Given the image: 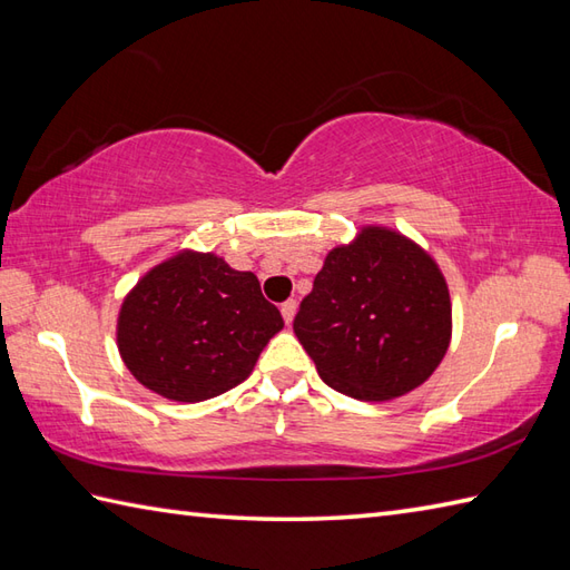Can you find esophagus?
<instances>
[{"instance_id": "obj_1", "label": "esophagus", "mask_w": 570, "mask_h": 570, "mask_svg": "<svg viewBox=\"0 0 570 570\" xmlns=\"http://www.w3.org/2000/svg\"><path fill=\"white\" fill-rule=\"evenodd\" d=\"M282 316H284V323H286V325L294 323V316H296V301H286V304H282Z\"/></svg>"}]
</instances>
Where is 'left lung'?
<instances>
[{
  "instance_id": "1",
  "label": "left lung",
  "mask_w": 570,
  "mask_h": 570,
  "mask_svg": "<svg viewBox=\"0 0 570 570\" xmlns=\"http://www.w3.org/2000/svg\"><path fill=\"white\" fill-rule=\"evenodd\" d=\"M294 333L335 392L392 402L419 390L445 357L451 292L419 242L394 227L362 225L325 254Z\"/></svg>"
}]
</instances>
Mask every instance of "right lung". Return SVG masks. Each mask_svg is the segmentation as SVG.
<instances>
[{"instance_id": "add662e5", "label": "right lung", "mask_w": 570, "mask_h": 570, "mask_svg": "<svg viewBox=\"0 0 570 570\" xmlns=\"http://www.w3.org/2000/svg\"><path fill=\"white\" fill-rule=\"evenodd\" d=\"M284 328L259 278L215 252L178 249L129 288L117 316V350L139 384L196 404L245 382Z\"/></svg>"}]
</instances>
